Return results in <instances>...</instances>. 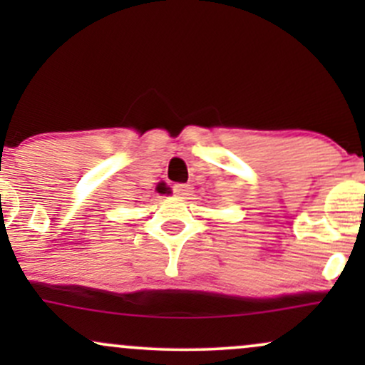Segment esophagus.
Listing matches in <instances>:
<instances>
[{"instance_id":"1","label":"esophagus","mask_w":365,"mask_h":365,"mask_svg":"<svg viewBox=\"0 0 365 365\" xmlns=\"http://www.w3.org/2000/svg\"><path fill=\"white\" fill-rule=\"evenodd\" d=\"M173 192H175V195L185 199L187 195H190V185H187V183H177V185L173 187Z\"/></svg>"}]
</instances>
